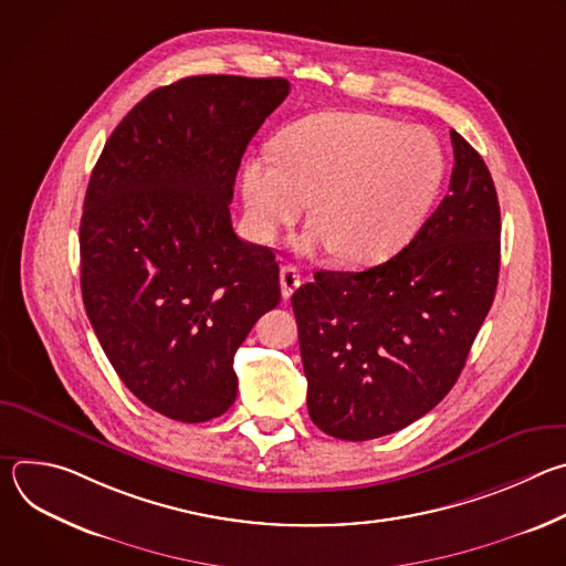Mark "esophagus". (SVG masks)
Segmentation results:
<instances>
[{"mask_svg": "<svg viewBox=\"0 0 566 566\" xmlns=\"http://www.w3.org/2000/svg\"><path fill=\"white\" fill-rule=\"evenodd\" d=\"M280 284H282V297H291L293 291L300 286V273L295 266L286 264L280 269Z\"/></svg>", "mask_w": 566, "mask_h": 566, "instance_id": "esophagus-1", "label": "esophagus"}]
</instances>
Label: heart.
Wrapping results in <instances>:
<instances>
[{"label":"heart","instance_id":"b5f03b06","mask_svg":"<svg viewBox=\"0 0 566 566\" xmlns=\"http://www.w3.org/2000/svg\"><path fill=\"white\" fill-rule=\"evenodd\" d=\"M443 179L434 134L363 112H325L280 136L241 172L247 228L269 244L308 201L313 226L300 253L334 249L349 264H376L408 244Z\"/></svg>","mask_w":566,"mask_h":566}]
</instances>
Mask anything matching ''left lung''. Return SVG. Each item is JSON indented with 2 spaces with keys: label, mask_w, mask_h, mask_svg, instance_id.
Segmentation results:
<instances>
[{
  "label": "left lung",
  "mask_w": 566,
  "mask_h": 566,
  "mask_svg": "<svg viewBox=\"0 0 566 566\" xmlns=\"http://www.w3.org/2000/svg\"><path fill=\"white\" fill-rule=\"evenodd\" d=\"M450 192L410 244L360 273L319 271L291 306L311 421L369 441L408 428L457 382L500 277V201L476 149L450 132Z\"/></svg>",
  "instance_id": "obj_1"
}]
</instances>
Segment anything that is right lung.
<instances>
[{
    "instance_id": "obj_1",
    "label": "right lung",
    "mask_w": 566,
    "mask_h": 566,
    "mask_svg": "<svg viewBox=\"0 0 566 566\" xmlns=\"http://www.w3.org/2000/svg\"><path fill=\"white\" fill-rule=\"evenodd\" d=\"M284 77L192 75L147 94L112 132L80 221V286L112 367L147 408L181 423L223 415L234 352L280 304L266 247L230 221L251 138Z\"/></svg>"
}]
</instances>
